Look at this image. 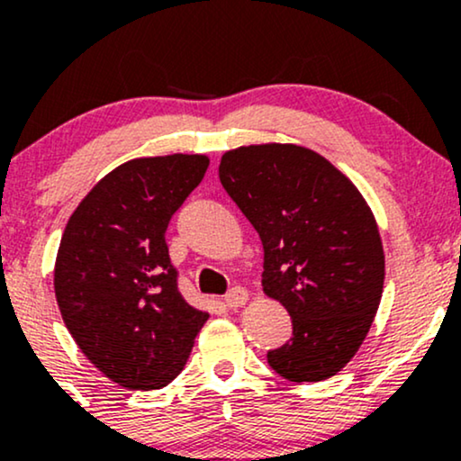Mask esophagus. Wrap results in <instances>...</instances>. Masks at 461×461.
<instances>
[{
  "mask_svg": "<svg viewBox=\"0 0 461 461\" xmlns=\"http://www.w3.org/2000/svg\"><path fill=\"white\" fill-rule=\"evenodd\" d=\"M247 301H249V293L245 288H231L225 297V305L230 310H238V308H242Z\"/></svg>",
  "mask_w": 461,
  "mask_h": 461,
  "instance_id": "obj_1",
  "label": "esophagus"
}]
</instances>
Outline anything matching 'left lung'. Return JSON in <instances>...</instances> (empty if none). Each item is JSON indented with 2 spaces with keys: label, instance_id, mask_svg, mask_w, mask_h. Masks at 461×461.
Instances as JSON below:
<instances>
[{
  "label": "left lung",
  "instance_id": "obj_1",
  "mask_svg": "<svg viewBox=\"0 0 461 461\" xmlns=\"http://www.w3.org/2000/svg\"><path fill=\"white\" fill-rule=\"evenodd\" d=\"M219 177L264 245L262 290L293 319L268 351L288 382H322L351 362L377 314L385 258L373 210L321 153L293 142L242 145Z\"/></svg>",
  "mask_w": 461,
  "mask_h": 461
}]
</instances>
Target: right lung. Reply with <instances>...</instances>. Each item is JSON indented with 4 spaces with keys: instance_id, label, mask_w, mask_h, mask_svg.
Instances as JSON below:
<instances>
[{
    "instance_id": "obj_1",
    "label": "right lung",
    "mask_w": 461,
    "mask_h": 461,
    "mask_svg": "<svg viewBox=\"0 0 461 461\" xmlns=\"http://www.w3.org/2000/svg\"><path fill=\"white\" fill-rule=\"evenodd\" d=\"M208 167L205 153L119 164L79 201L62 231L54 267L62 321L84 356L128 390L171 384L210 319L179 294L164 240Z\"/></svg>"
}]
</instances>
